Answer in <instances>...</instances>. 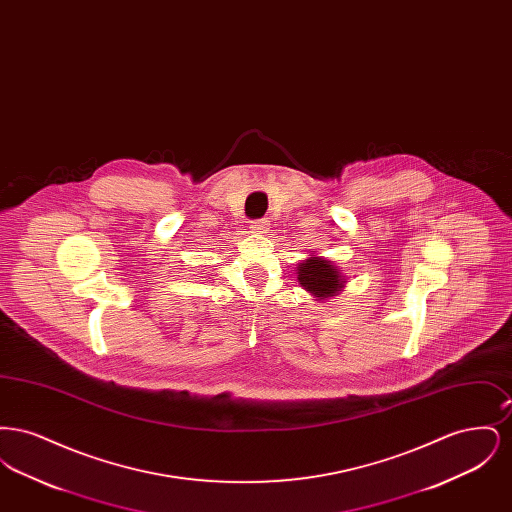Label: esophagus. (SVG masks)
Segmentation results:
<instances>
[{
	"label": "esophagus",
	"mask_w": 512,
	"mask_h": 512,
	"mask_svg": "<svg viewBox=\"0 0 512 512\" xmlns=\"http://www.w3.org/2000/svg\"><path fill=\"white\" fill-rule=\"evenodd\" d=\"M249 228H251V232H255V234H263V232L267 230V222L263 219L251 220Z\"/></svg>",
	"instance_id": "1"
}]
</instances>
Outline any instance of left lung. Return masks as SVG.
Listing matches in <instances>:
<instances>
[{
	"label": "left lung",
	"instance_id": "8db88e82",
	"mask_svg": "<svg viewBox=\"0 0 512 512\" xmlns=\"http://www.w3.org/2000/svg\"><path fill=\"white\" fill-rule=\"evenodd\" d=\"M297 280L307 292L317 297H332L334 293L340 292L341 282L338 267H334L330 261L311 257L297 268Z\"/></svg>",
	"mask_w": 512,
	"mask_h": 512
}]
</instances>
